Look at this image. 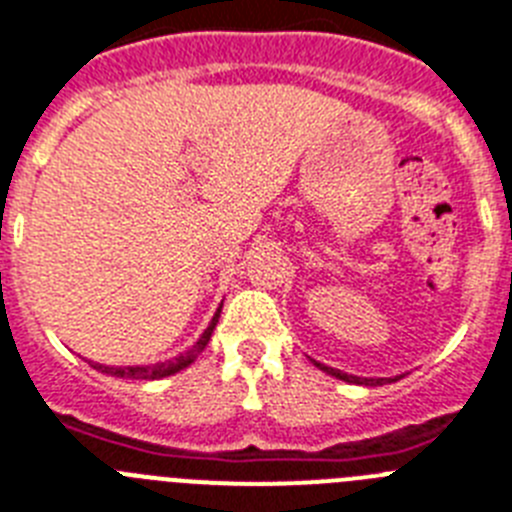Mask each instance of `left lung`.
I'll return each mask as SVG.
<instances>
[{
    "instance_id": "obj_1",
    "label": "left lung",
    "mask_w": 512,
    "mask_h": 512,
    "mask_svg": "<svg viewBox=\"0 0 512 512\" xmlns=\"http://www.w3.org/2000/svg\"><path fill=\"white\" fill-rule=\"evenodd\" d=\"M317 367L322 369V372H328V375L338 377V380L343 382H354V385H385V382H393L390 377H377V380H369V377H354V375H346V372H341V369H333V367H325V364L315 362ZM398 380V377H395Z\"/></svg>"
}]
</instances>
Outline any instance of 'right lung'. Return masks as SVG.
I'll return each instance as SVG.
<instances>
[{
    "label": "right lung",
    "mask_w": 512,
    "mask_h": 512,
    "mask_svg": "<svg viewBox=\"0 0 512 512\" xmlns=\"http://www.w3.org/2000/svg\"><path fill=\"white\" fill-rule=\"evenodd\" d=\"M218 317H221V309H218L210 325L205 328V333L197 338V343L192 346L190 351H184V354L174 356L169 362H161V364H153V367H106V364H93L96 369H101L103 375H111V377H130V380H161V377H169L176 375L179 369L190 367L192 362L197 359V354H203V349L208 346L210 336H213V328H216Z\"/></svg>",
    "instance_id": "obj_1"
}]
</instances>
